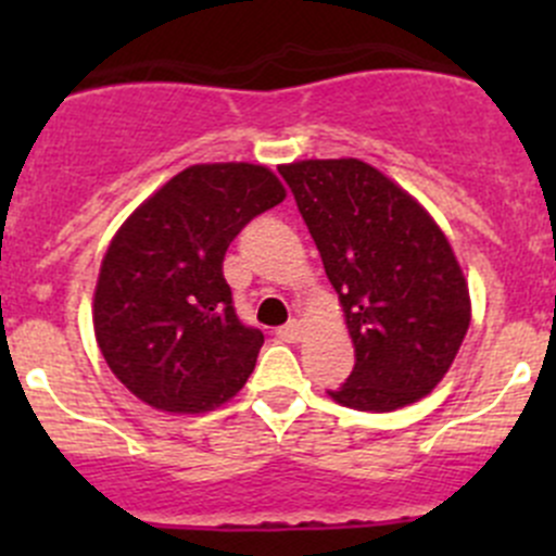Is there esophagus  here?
I'll list each match as a JSON object with an SVG mask.
<instances>
[{
    "label": "esophagus",
    "instance_id": "esophagus-1",
    "mask_svg": "<svg viewBox=\"0 0 556 556\" xmlns=\"http://www.w3.org/2000/svg\"><path fill=\"white\" fill-rule=\"evenodd\" d=\"M277 336L282 341H288V344H295V341L301 339V323H295V319H293V323L282 325V328L277 330Z\"/></svg>",
    "mask_w": 556,
    "mask_h": 556
}]
</instances>
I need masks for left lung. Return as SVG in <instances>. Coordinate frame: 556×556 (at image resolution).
<instances>
[{
	"mask_svg": "<svg viewBox=\"0 0 556 556\" xmlns=\"http://www.w3.org/2000/svg\"><path fill=\"white\" fill-rule=\"evenodd\" d=\"M344 306L355 368L328 390L357 412H395L450 371L470 325L459 263L433 217L357 159L279 166Z\"/></svg>",
	"mask_w": 556,
	"mask_h": 556,
	"instance_id": "1",
	"label": "left lung"
}]
</instances>
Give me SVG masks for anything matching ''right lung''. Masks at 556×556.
I'll return each mask as SVG.
<instances>
[{"label": "right lung", "mask_w": 556, "mask_h": 556, "mask_svg": "<svg viewBox=\"0 0 556 556\" xmlns=\"http://www.w3.org/2000/svg\"><path fill=\"white\" fill-rule=\"evenodd\" d=\"M282 199L266 166L199 164L123 223L99 271L93 330L110 371L139 401L199 414L242 390L263 333L233 309L223 257Z\"/></svg>", "instance_id": "right-lung-1"}]
</instances>
